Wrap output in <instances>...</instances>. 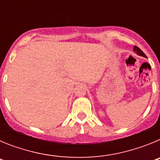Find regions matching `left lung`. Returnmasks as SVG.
<instances>
[{"label":"left lung","instance_id":"8db88e82","mask_svg":"<svg viewBox=\"0 0 160 160\" xmlns=\"http://www.w3.org/2000/svg\"><path fill=\"white\" fill-rule=\"evenodd\" d=\"M133 50H134V52H135V53H136L137 54L139 55V56H142V57L147 58V56L145 55V53H144L143 52H142V50L139 49V48L137 47V46H134V49H133Z\"/></svg>","mask_w":160,"mask_h":160}]
</instances>
